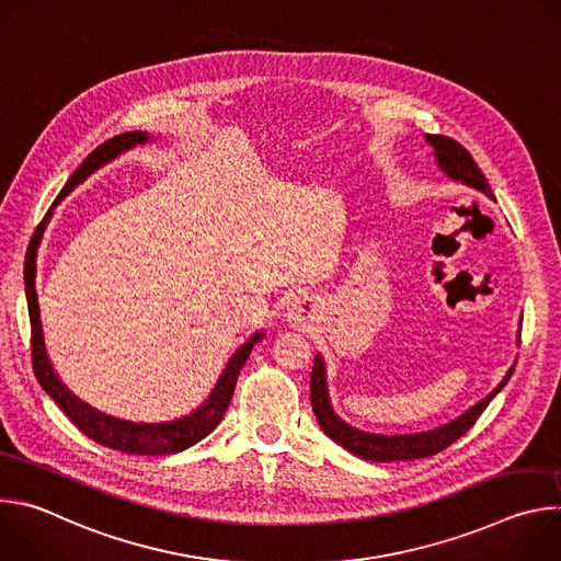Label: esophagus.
Listing matches in <instances>:
<instances>
[{
	"mask_svg": "<svg viewBox=\"0 0 561 561\" xmlns=\"http://www.w3.org/2000/svg\"><path fill=\"white\" fill-rule=\"evenodd\" d=\"M312 314H314V304L310 299H306V297H297L288 306V322H293L297 327L310 322Z\"/></svg>",
	"mask_w": 561,
	"mask_h": 561,
	"instance_id": "1",
	"label": "esophagus"
}]
</instances>
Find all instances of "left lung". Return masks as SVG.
<instances>
[{
    "mask_svg": "<svg viewBox=\"0 0 561 561\" xmlns=\"http://www.w3.org/2000/svg\"><path fill=\"white\" fill-rule=\"evenodd\" d=\"M426 139L433 144L435 148V157L439 169L457 180L463 182L477 191L482 193H491V186L484 178V173L479 171L477 162L472 159V154L455 139L444 137V135H426ZM515 370L513 368L506 373V377L502 379V383L486 397L482 402L474 404L472 409H468L461 417L453 420L450 424L428 431V433H417V435H370V433H362L348 424H344L335 413L333 407L329 402V390H327V370H324V359L322 355L314 357L312 364V373H310V404L314 411V417L322 426V431L337 442L340 446H344L348 453L368 459V461H399V459H420V457H431L437 455L439 450L448 448L453 442H457L463 433H468V428L477 422V417L484 413V409L491 404V399L506 386V381L511 379Z\"/></svg>",
    "mask_w": 561,
    "mask_h": 561,
    "instance_id": "8db88e82",
    "label": "left lung"
}]
</instances>
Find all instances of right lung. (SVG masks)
Here are the masks:
<instances>
[{"label":"right lung","instance_id":"1","mask_svg":"<svg viewBox=\"0 0 561 561\" xmlns=\"http://www.w3.org/2000/svg\"><path fill=\"white\" fill-rule=\"evenodd\" d=\"M144 141H148V135L141 130H133V133L115 135V137L106 139L104 144H100L70 175V180L57 195L55 204H59L61 197H66V193H70L77 184H82L93 171H98L100 167L111 162L113 157H117L119 152H124L137 144H144ZM48 219H50V210L46 213V217L42 219V224L37 226V230L33 234V244L26 253V266H24L26 301H28V314H31V357H33V370H35L39 386L55 399V404L64 411V415L79 431L102 446L133 453V455H173V453H182V450L195 446L197 442H202L221 422V417L230 404L239 370H242V366L247 364V359L253 351V344L262 335L260 333L253 335L242 348H237V353L226 364L215 390L206 399V404L199 407L193 415H188L184 420H178L171 424H133V422H124V420H115V417L98 413L89 404L79 402L75 394H70V390L57 379V375L48 362V355H46L37 290H35V260H37L39 239H42V232H44Z\"/></svg>","mask_w":561,"mask_h":561}]
</instances>
